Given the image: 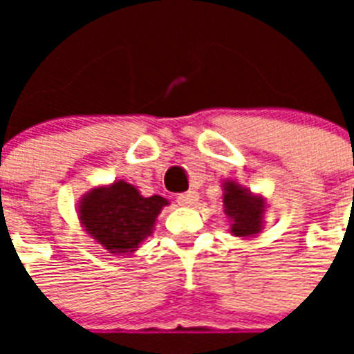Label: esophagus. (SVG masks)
I'll use <instances>...</instances> for the list:
<instances>
[{"label": "esophagus", "mask_w": 354, "mask_h": 354, "mask_svg": "<svg viewBox=\"0 0 354 354\" xmlns=\"http://www.w3.org/2000/svg\"><path fill=\"white\" fill-rule=\"evenodd\" d=\"M176 200L180 205H193L198 200V193L196 191H187V193L178 194Z\"/></svg>", "instance_id": "1"}]
</instances>
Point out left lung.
Here are the masks:
<instances>
[{
    "mask_svg": "<svg viewBox=\"0 0 354 354\" xmlns=\"http://www.w3.org/2000/svg\"><path fill=\"white\" fill-rule=\"evenodd\" d=\"M224 207L226 215L233 218L232 232L236 236H250L259 233L261 221H263L264 202L255 198L236 183H227L226 194H224Z\"/></svg>",
    "mask_w": 354,
    "mask_h": 354,
    "instance_id": "left-lung-1",
    "label": "left lung"
}]
</instances>
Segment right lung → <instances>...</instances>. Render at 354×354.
<instances>
[{"label":"right lung","mask_w":354,"mask_h":354,"mask_svg":"<svg viewBox=\"0 0 354 354\" xmlns=\"http://www.w3.org/2000/svg\"><path fill=\"white\" fill-rule=\"evenodd\" d=\"M167 204L158 194L145 198L124 182L93 189L80 204V222L110 253L133 252L154 226Z\"/></svg>","instance_id":"1"}]
</instances>
